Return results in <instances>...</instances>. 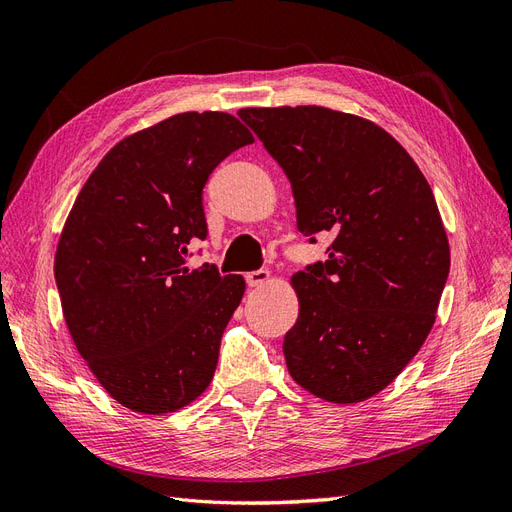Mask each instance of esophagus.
I'll return each instance as SVG.
<instances>
[{"mask_svg":"<svg viewBox=\"0 0 512 512\" xmlns=\"http://www.w3.org/2000/svg\"><path fill=\"white\" fill-rule=\"evenodd\" d=\"M269 280H271V273H269L267 269L250 271V273L245 275V282H247V286H250V288H260V286H265Z\"/></svg>","mask_w":512,"mask_h":512,"instance_id":"1","label":"esophagus"}]
</instances>
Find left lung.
Wrapping results in <instances>:
<instances>
[{
  "label": "left lung",
  "mask_w": 512,
  "mask_h": 512,
  "mask_svg": "<svg viewBox=\"0 0 512 512\" xmlns=\"http://www.w3.org/2000/svg\"><path fill=\"white\" fill-rule=\"evenodd\" d=\"M284 168L309 241L329 260L292 275L284 337L292 380L333 404L386 389L421 350L451 269L436 198L410 153L374 121L324 106L241 108Z\"/></svg>",
  "instance_id": "left-lung-1"
}]
</instances>
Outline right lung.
Segmentation results:
<instances>
[{
	"label": "right lung",
	"instance_id": "1",
	"mask_svg": "<svg viewBox=\"0 0 512 512\" xmlns=\"http://www.w3.org/2000/svg\"><path fill=\"white\" fill-rule=\"evenodd\" d=\"M254 143L228 113H179L119 141L76 196L55 252L72 342L117 404L168 414L205 393L245 280L188 271L207 237L203 188Z\"/></svg>",
	"mask_w": 512,
	"mask_h": 512
}]
</instances>
